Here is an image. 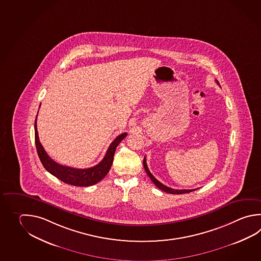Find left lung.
I'll return each instance as SVG.
<instances>
[{
  "instance_id": "8db88e82",
  "label": "left lung",
  "mask_w": 261,
  "mask_h": 261,
  "mask_svg": "<svg viewBox=\"0 0 261 261\" xmlns=\"http://www.w3.org/2000/svg\"><path fill=\"white\" fill-rule=\"evenodd\" d=\"M217 83H218V85H219V83H218V81H217ZM143 165L145 171H146V173L148 174L149 178L152 180V182L154 183L156 187H158L160 190H162V191H164V192H167V193H171V194H182V193H189V192H192L196 190V189H194V190H175V189H171L169 187H166L165 185H164L163 183H161L159 180H157L154 176H152V174L149 172L148 165H147V163H146V157H145L143 160Z\"/></svg>"
}]
</instances>
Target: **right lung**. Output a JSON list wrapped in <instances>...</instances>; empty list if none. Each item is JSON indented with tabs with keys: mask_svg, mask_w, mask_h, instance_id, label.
<instances>
[{
	"mask_svg": "<svg viewBox=\"0 0 261 261\" xmlns=\"http://www.w3.org/2000/svg\"><path fill=\"white\" fill-rule=\"evenodd\" d=\"M36 120H37V117H36ZM36 120H35V124H34L35 145H36V149H37L38 156L41 160L43 167L50 174L58 177L59 180L63 181L64 183L73 185V186H92L103 179L111 169V166L113 162V156H114L118 145L120 144L122 139L127 136V133H122L120 136H118L117 138L114 139L112 141V143L110 145L109 149L107 150L106 154L98 165H95L90 168L79 169V168H73V167L59 165L48 156L46 151L44 150L42 144L39 140Z\"/></svg>",
	"mask_w": 261,
	"mask_h": 261,
	"instance_id": "add662e5",
	"label": "right lung"
}]
</instances>
